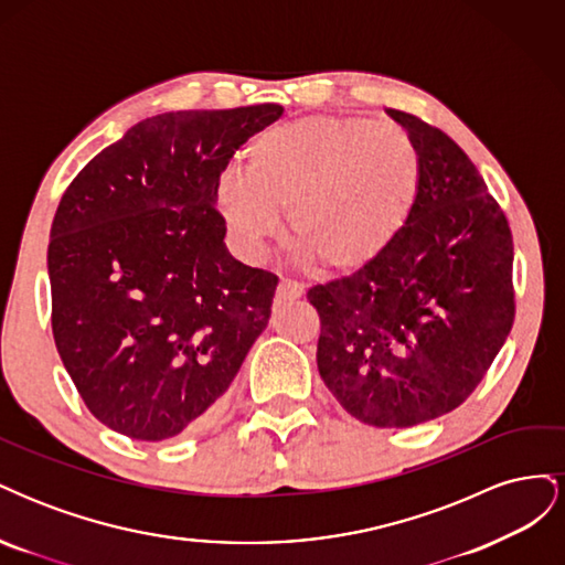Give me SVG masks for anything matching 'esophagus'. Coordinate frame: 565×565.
Masks as SVG:
<instances>
[{
    "label": "esophagus",
    "mask_w": 565,
    "mask_h": 565,
    "mask_svg": "<svg viewBox=\"0 0 565 565\" xmlns=\"http://www.w3.org/2000/svg\"><path fill=\"white\" fill-rule=\"evenodd\" d=\"M301 295H303V287H301L299 282L282 278V280H280V285H278V289H276V301H278V303H282V301H292V299H299Z\"/></svg>",
    "instance_id": "obj_1"
}]
</instances>
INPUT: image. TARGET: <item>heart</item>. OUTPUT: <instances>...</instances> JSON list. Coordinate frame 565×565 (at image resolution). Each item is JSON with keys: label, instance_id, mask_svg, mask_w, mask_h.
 Returning <instances> with one entry per match:
<instances>
[{"label": "heart", "instance_id": "heart-1", "mask_svg": "<svg viewBox=\"0 0 565 565\" xmlns=\"http://www.w3.org/2000/svg\"><path fill=\"white\" fill-rule=\"evenodd\" d=\"M419 188V152L398 127L309 115L256 136L245 174L218 181L216 207L247 254L278 233L287 210V245L313 270L341 276L396 243Z\"/></svg>", "mask_w": 565, "mask_h": 565}]
</instances>
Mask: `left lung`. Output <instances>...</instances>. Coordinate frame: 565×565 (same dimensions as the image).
Wrapping results in <instances>:
<instances>
[{"mask_svg":"<svg viewBox=\"0 0 565 565\" xmlns=\"http://www.w3.org/2000/svg\"><path fill=\"white\" fill-rule=\"evenodd\" d=\"M422 164L413 218L380 259L309 289L318 370L349 415L405 429L452 413L514 324V241L483 177L446 131L386 110Z\"/></svg>","mask_w":565,"mask_h":565,"instance_id":"1","label":"left lung"}]
</instances>
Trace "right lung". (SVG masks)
Instances as JSON below:
<instances>
[{"instance_id":"add662e5","label":"right lung","mask_w":565,"mask_h":565,"mask_svg":"<svg viewBox=\"0 0 565 565\" xmlns=\"http://www.w3.org/2000/svg\"><path fill=\"white\" fill-rule=\"evenodd\" d=\"M278 104L148 117L65 188L46 252L51 330L89 413L136 440L212 422L278 278L228 254L216 185Z\"/></svg>"}]
</instances>
